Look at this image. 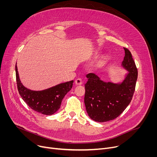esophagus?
Instances as JSON below:
<instances>
[{"label":"esophagus","mask_w":157,"mask_h":157,"mask_svg":"<svg viewBox=\"0 0 157 157\" xmlns=\"http://www.w3.org/2000/svg\"><path fill=\"white\" fill-rule=\"evenodd\" d=\"M75 83L76 85H81L82 83H83V81H82V80L80 78H78L75 81Z\"/></svg>","instance_id":"obj_1"}]
</instances>
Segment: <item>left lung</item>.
Returning a JSON list of instances; mask_svg holds the SVG:
<instances>
[{
    "label": "left lung",
    "mask_w": 157,
    "mask_h": 157,
    "mask_svg": "<svg viewBox=\"0 0 157 157\" xmlns=\"http://www.w3.org/2000/svg\"><path fill=\"white\" fill-rule=\"evenodd\" d=\"M122 66L128 73L121 83L100 79L94 73L86 75L84 102L90 118L98 122L117 118L128 105L135 92L137 69L130 52L126 48Z\"/></svg>",
    "instance_id": "8db88e82"
}]
</instances>
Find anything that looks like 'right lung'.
<instances>
[{
    "label": "right lung",
    "mask_w": 157,
    "mask_h": 157,
    "mask_svg": "<svg viewBox=\"0 0 157 157\" xmlns=\"http://www.w3.org/2000/svg\"><path fill=\"white\" fill-rule=\"evenodd\" d=\"M15 71L17 88L22 99L32 109L43 114L52 115L59 110L63 97L72 87L73 80L42 91H33L21 83L16 64Z\"/></svg>",
    "instance_id": "right-lung-1"
}]
</instances>
